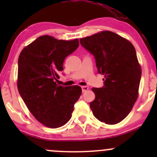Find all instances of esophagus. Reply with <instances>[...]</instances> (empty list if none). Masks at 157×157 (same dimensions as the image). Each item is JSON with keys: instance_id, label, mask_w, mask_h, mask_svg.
<instances>
[{"instance_id": "obj_1", "label": "esophagus", "mask_w": 157, "mask_h": 157, "mask_svg": "<svg viewBox=\"0 0 157 157\" xmlns=\"http://www.w3.org/2000/svg\"><path fill=\"white\" fill-rule=\"evenodd\" d=\"M81 88H82V91H83V93H84V92H86V90H89V87H88V86H82Z\"/></svg>"}]
</instances>
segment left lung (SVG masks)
Here are the masks:
<instances>
[{"instance_id": "obj_1", "label": "left lung", "mask_w": 157, "mask_h": 157, "mask_svg": "<svg viewBox=\"0 0 157 157\" xmlns=\"http://www.w3.org/2000/svg\"><path fill=\"white\" fill-rule=\"evenodd\" d=\"M94 55L104 86L93 88L95 99L90 105L93 115L107 124L119 123L128 116L138 97L141 67L134 45L111 31H102L80 39Z\"/></svg>"}]
</instances>
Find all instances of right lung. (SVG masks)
Masks as SVG:
<instances>
[{"instance_id": "obj_1", "label": "right lung", "mask_w": 157, "mask_h": 157, "mask_svg": "<svg viewBox=\"0 0 157 157\" xmlns=\"http://www.w3.org/2000/svg\"><path fill=\"white\" fill-rule=\"evenodd\" d=\"M79 46L77 39L58 40L42 36L25 47L18 59L17 88L36 120L50 128L64 125L71 119L81 87L58 86V73L67 56Z\"/></svg>"}]
</instances>
